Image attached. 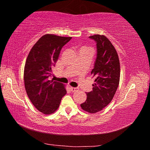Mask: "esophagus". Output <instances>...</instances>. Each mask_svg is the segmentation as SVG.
Instances as JSON below:
<instances>
[{
	"mask_svg": "<svg viewBox=\"0 0 150 150\" xmlns=\"http://www.w3.org/2000/svg\"><path fill=\"white\" fill-rule=\"evenodd\" d=\"M70 90L71 92H75V91H79V88L77 87H70Z\"/></svg>",
	"mask_w": 150,
	"mask_h": 150,
	"instance_id": "1",
	"label": "esophagus"
}]
</instances>
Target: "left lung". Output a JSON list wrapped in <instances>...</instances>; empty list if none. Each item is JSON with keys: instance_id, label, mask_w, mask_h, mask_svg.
Wrapping results in <instances>:
<instances>
[{"instance_id": "1", "label": "left lung", "mask_w": 150, "mask_h": 150, "mask_svg": "<svg viewBox=\"0 0 150 150\" xmlns=\"http://www.w3.org/2000/svg\"><path fill=\"white\" fill-rule=\"evenodd\" d=\"M96 43L97 57L91 74L93 78V90L87 92V100L81 108L89 113L102 110L111 102L120 83V64L117 52L104 35L90 36Z\"/></svg>"}]
</instances>
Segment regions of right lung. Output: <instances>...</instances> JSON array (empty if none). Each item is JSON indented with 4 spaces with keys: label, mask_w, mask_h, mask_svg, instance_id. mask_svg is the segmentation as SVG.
Returning <instances> with one entry per match:
<instances>
[{
    "label": "right lung",
    "mask_w": 150,
    "mask_h": 150,
    "mask_svg": "<svg viewBox=\"0 0 150 150\" xmlns=\"http://www.w3.org/2000/svg\"><path fill=\"white\" fill-rule=\"evenodd\" d=\"M71 39L46 34L37 42L26 59L24 71L25 89L30 102L44 114L58 109L67 93L62 83L48 80L61 48Z\"/></svg>",
    "instance_id": "obj_1"
}]
</instances>
